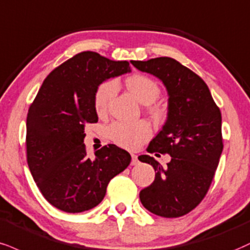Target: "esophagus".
I'll return each instance as SVG.
<instances>
[{
	"label": "esophagus",
	"mask_w": 250,
	"mask_h": 250,
	"mask_svg": "<svg viewBox=\"0 0 250 250\" xmlns=\"http://www.w3.org/2000/svg\"><path fill=\"white\" fill-rule=\"evenodd\" d=\"M138 163L137 156L135 154H131V165H136Z\"/></svg>",
	"instance_id": "obj_1"
}]
</instances>
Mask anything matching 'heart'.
<instances>
[{
	"instance_id": "b5f03b06",
	"label": "heart",
	"mask_w": 250,
	"mask_h": 250,
	"mask_svg": "<svg viewBox=\"0 0 250 250\" xmlns=\"http://www.w3.org/2000/svg\"><path fill=\"white\" fill-rule=\"evenodd\" d=\"M128 89L141 104H150L158 98L161 89L158 83L144 74H133L125 80ZM117 85L114 80H107L96 87L94 93V108L98 114L107 110L110 99L115 95ZM152 113H157L151 108ZM106 136L113 143L125 149H136L151 136V127L146 121L135 123L113 122L106 128Z\"/></svg>"
}]
</instances>
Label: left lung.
I'll list each match as a JSON object with an SVG mask.
<instances>
[{
    "label": "left lung",
    "mask_w": 250,
    "mask_h": 250,
    "mask_svg": "<svg viewBox=\"0 0 250 250\" xmlns=\"http://www.w3.org/2000/svg\"><path fill=\"white\" fill-rule=\"evenodd\" d=\"M131 64L157 77L169 94L167 122L146 150L169 154L171 161L163 167L149 155L138 157L156 171L154 183L140 192L141 203L156 215L178 218L199 205L214 178L224 149L220 109L205 81L176 59Z\"/></svg>",
    "instance_id": "left-lung-1"
}]
</instances>
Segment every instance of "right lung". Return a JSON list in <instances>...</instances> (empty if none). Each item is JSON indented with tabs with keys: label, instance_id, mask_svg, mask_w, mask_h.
Masks as SVG:
<instances>
[{
	"label": "right lung",
	"instance_id": "obj_1",
	"mask_svg": "<svg viewBox=\"0 0 250 250\" xmlns=\"http://www.w3.org/2000/svg\"><path fill=\"white\" fill-rule=\"evenodd\" d=\"M128 62L96 52L78 53L45 78L26 117V159L39 191L67 213L88 211L101 203L108 183L130 164L128 151L108 144L87 156L86 123L98 122L96 87L130 72Z\"/></svg>",
	"mask_w": 250,
	"mask_h": 250
}]
</instances>
